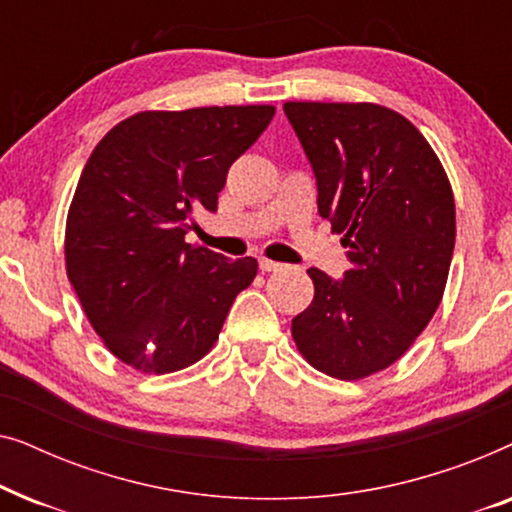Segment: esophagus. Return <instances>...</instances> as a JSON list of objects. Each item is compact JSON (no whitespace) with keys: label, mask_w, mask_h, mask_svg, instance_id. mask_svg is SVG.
Segmentation results:
<instances>
[{"label":"esophagus","mask_w":512,"mask_h":512,"mask_svg":"<svg viewBox=\"0 0 512 512\" xmlns=\"http://www.w3.org/2000/svg\"><path fill=\"white\" fill-rule=\"evenodd\" d=\"M258 268H261L263 272H277V270H282V263L270 261V258H261V261H258Z\"/></svg>","instance_id":"34e87169"}]
</instances>
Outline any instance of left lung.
<instances>
[{"label":"left lung","mask_w":512,"mask_h":512,"mask_svg":"<svg viewBox=\"0 0 512 512\" xmlns=\"http://www.w3.org/2000/svg\"><path fill=\"white\" fill-rule=\"evenodd\" d=\"M284 114L352 263L342 279L307 270L314 298L293 340L321 373L361 380L401 359L438 310L457 235L452 186L422 132L387 107L286 102Z\"/></svg>","instance_id":"obj_1"}]
</instances>
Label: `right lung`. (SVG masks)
<instances>
[{
  "mask_svg": "<svg viewBox=\"0 0 512 512\" xmlns=\"http://www.w3.org/2000/svg\"><path fill=\"white\" fill-rule=\"evenodd\" d=\"M272 116L270 104L142 111L90 153L67 214V277L109 352L139 373L200 361L254 282L256 258L184 237Z\"/></svg>",
  "mask_w": 512,
  "mask_h": 512,
  "instance_id": "right-lung-1",
  "label": "right lung"
}]
</instances>
